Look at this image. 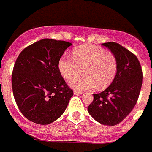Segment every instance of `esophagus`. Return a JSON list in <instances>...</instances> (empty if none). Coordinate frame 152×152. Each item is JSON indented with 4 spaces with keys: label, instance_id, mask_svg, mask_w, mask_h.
Returning <instances> with one entry per match:
<instances>
[{
    "label": "esophagus",
    "instance_id": "esophagus-1",
    "mask_svg": "<svg viewBox=\"0 0 152 152\" xmlns=\"http://www.w3.org/2000/svg\"><path fill=\"white\" fill-rule=\"evenodd\" d=\"M73 93H74V95H80V94H82V93H83V92H82V91L74 90Z\"/></svg>",
    "mask_w": 152,
    "mask_h": 152
}]
</instances>
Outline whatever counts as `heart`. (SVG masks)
<instances>
[{
	"label": "heart",
	"mask_w": 152,
	"mask_h": 152,
	"mask_svg": "<svg viewBox=\"0 0 152 152\" xmlns=\"http://www.w3.org/2000/svg\"><path fill=\"white\" fill-rule=\"evenodd\" d=\"M58 69L64 80L69 81L81 73L84 76L72 80L69 85L83 91L96 87L102 90L109 86L118 71V60L114 54L93 45L75 47L71 59L63 57L58 63Z\"/></svg>",
	"instance_id": "heart-1"
}]
</instances>
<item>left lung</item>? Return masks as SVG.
Segmentation results:
<instances>
[{
  "label": "left lung",
  "instance_id": "8db88e82",
  "mask_svg": "<svg viewBox=\"0 0 152 152\" xmlns=\"http://www.w3.org/2000/svg\"><path fill=\"white\" fill-rule=\"evenodd\" d=\"M118 60L115 80L103 92L93 94L88 107L89 115L99 123L115 125L131 113L138 101L142 84V70L138 58L115 42L102 43Z\"/></svg>",
  "mask_w": 152,
  "mask_h": 152
}]
</instances>
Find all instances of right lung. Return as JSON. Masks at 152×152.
<instances>
[{"mask_svg": "<svg viewBox=\"0 0 152 152\" xmlns=\"http://www.w3.org/2000/svg\"><path fill=\"white\" fill-rule=\"evenodd\" d=\"M72 43L42 39L19 54L12 72L16 103L28 120L48 125L64 113L73 91L58 69V63Z\"/></svg>", "mask_w": 152, "mask_h": 152, "instance_id": "obj_1", "label": "right lung"}]
</instances>
